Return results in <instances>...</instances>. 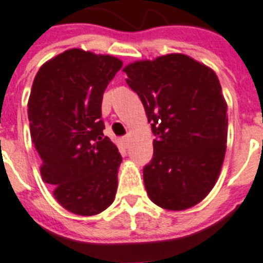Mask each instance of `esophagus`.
I'll return each mask as SVG.
<instances>
[{"label": "esophagus", "instance_id": "obj_1", "mask_svg": "<svg viewBox=\"0 0 263 263\" xmlns=\"http://www.w3.org/2000/svg\"><path fill=\"white\" fill-rule=\"evenodd\" d=\"M121 142L125 145V146H127V145H129V142H130V136H125V137H122Z\"/></svg>", "mask_w": 263, "mask_h": 263}]
</instances>
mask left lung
<instances>
[{"instance_id": "8db88e82", "label": "left lung", "mask_w": 263, "mask_h": 263, "mask_svg": "<svg viewBox=\"0 0 263 263\" xmlns=\"http://www.w3.org/2000/svg\"><path fill=\"white\" fill-rule=\"evenodd\" d=\"M123 72L157 137L144 167L149 198L167 211L193 208L215 187L226 156L228 115L217 76L179 52L136 61Z\"/></svg>"}]
</instances>
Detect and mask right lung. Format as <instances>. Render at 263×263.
I'll return each instance as SVG.
<instances>
[{"instance_id":"1","label":"right lung","mask_w":263,"mask_h":263,"mask_svg":"<svg viewBox=\"0 0 263 263\" xmlns=\"http://www.w3.org/2000/svg\"><path fill=\"white\" fill-rule=\"evenodd\" d=\"M122 65L117 57L70 48L33 79L28 121L42 178L74 215H99L115 199L122 156L103 134L102 100Z\"/></svg>"}]
</instances>
